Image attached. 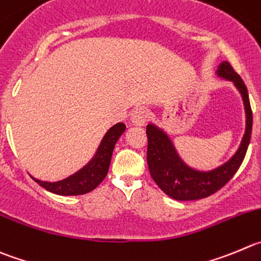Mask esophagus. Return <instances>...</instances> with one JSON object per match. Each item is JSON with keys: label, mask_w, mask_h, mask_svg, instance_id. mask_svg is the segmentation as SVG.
<instances>
[{"label": "esophagus", "mask_w": 261, "mask_h": 261, "mask_svg": "<svg viewBox=\"0 0 261 261\" xmlns=\"http://www.w3.org/2000/svg\"><path fill=\"white\" fill-rule=\"evenodd\" d=\"M132 123L135 125H143L148 119V111L145 108H137L132 114Z\"/></svg>", "instance_id": "esophagus-1"}]
</instances>
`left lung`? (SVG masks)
<instances>
[{"label": "left lung", "mask_w": 261, "mask_h": 261, "mask_svg": "<svg viewBox=\"0 0 261 261\" xmlns=\"http://www.w3.org/2000/svg\"><path fill=\"white\" fill-rule=\"evenodd\" d=\"M217 74L220 78L230 81L240 91L246 113V132L237 152L225 164L210 172H200L190 168L179 158L174 145L163 129L153 124L146 128L147 135L148 170L156 185L169 197L178 201L200 200L219 191L229 182L244 161L251 138L252 111L250 106L249 92L244 81L233 70L228 61H223Z\"/></svg>", "instance_id": "8db88e82"}]
</instances>
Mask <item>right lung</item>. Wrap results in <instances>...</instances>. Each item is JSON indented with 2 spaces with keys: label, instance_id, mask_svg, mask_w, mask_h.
Listing matches in <instances>:
<instances>
[{
  "label": "right lung",
  "instance_id": "1",
  "mask_svg": "<svg viewBox=\"0 0 261 261\" xmlns=\"http://www.w3.org/2000/svg\"><path fill=\"white\" fill-rule=\"evenodd\" d=\"M125 130V125L123 123H118L111 126L101 141V145L96 152L95 158L92 159L84 168L70 177L65 178L59 182H43L33 178L41 187L56 195L63 196H76L84 195L95 190L108 175L109 166H110L111 156H113L114 147L118 142L119 137Z\"/></svg>",
  "mask_w": 261,
  "mask_h": 261
}]
</instances>
